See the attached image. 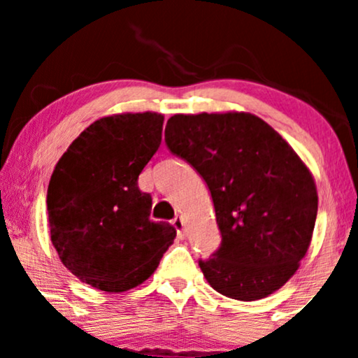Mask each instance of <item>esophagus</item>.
Segmentation results:
<instances>
[{
	"mask_svg": "<svg viewBox=\"0 0 358 358\" xmlns=\"http://www.w3.org/2000/svg\"><path fill=\"white\" fill-rule=\"evenodd\" d=\"M171 224H173V227L176 229V234H178L180 239H183V237H185V232H183V225H185V222H183L182 217L176 215L175 219L171 220Z\"/></svg>",
	"mask_w": 358,
	"mask_h": 358,
	"instance_id": "obj_1",
	"label": "esophagus"
}]
</instances>
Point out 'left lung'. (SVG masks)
Here are the masks:
<instances>
[{"label":"left lung","instance_id":"left-lung-1","mask_svg":"<svg viewBox=\"0 0 358 358\" xmlns=\"http://www.w3.org/2000/svg\"><path fill=\"white\" fill-rule=\"evenodd\" d=\"M170 151L208 185L222 244L199 261L224 296L254 301L296 273L313 237L318 193L313 175L278 131L250 113L175 114Z\"/></svg>","mask_w":358,"mask_h":358}]
</instances>
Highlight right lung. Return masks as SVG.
Here are the masks:
<instances>
[{"label": "right lung", "mask_w": 358, "mask_h": 358, "mask_svg": "<svg viewBox=\"0 0 358 358\" xmlns=\"http://www.w3.org/2000/svg\"><path fill=\"white\" fill-rule=\"evenodd\" d=\"M165 116L124 113L101 117L79 134L53 170L48 231L62 264L108 293L145 282L176 231L151 222V195L138 176L162 145Z\"/></svg>", "instance_id": "add662e5"}]
</instances>
